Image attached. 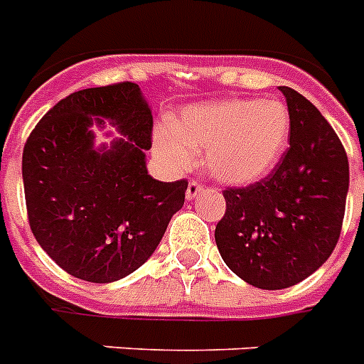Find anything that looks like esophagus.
<instances>
[{
  "label": "esophagus",
  "instance_id": "1",
  "mask_svg": "<svg viewBox=\"0 0 364 364\" xmlns=\"http://www.w3.org/2000/svg\"><path fill=\"white\" fill-rule=\"evenodd\" d=\"M202 191H203V187L200 185V183L191 181V183H188V187H187V200H194V198H196Z\"/></svg>",
  "mask_w": 364,
  "mask_h": 364
}]
</instances>
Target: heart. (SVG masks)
<instances>
[{
  "label": "heart",
  "mask_w": 364,
  "mask_h": 364,
  "mask_svg": "<svg viewBox=\"0 0 364 364\" xmlns=\"http://www.w3.org/2000/svg\"><path fill=\"white\" fill-rule=\"evenodd\" d=\"M291 132L288 106L277 99H226L183 108L170 131L155 132V153L173 172L205 149V168L228 185L264 179L284 155Z\"/></svg>",
  "instance_id": "b5f03b06"
}]
</instances>
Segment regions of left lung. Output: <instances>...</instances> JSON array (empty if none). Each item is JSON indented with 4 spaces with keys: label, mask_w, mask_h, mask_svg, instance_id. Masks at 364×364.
I'll return each instance as SVG.
<instances>
[{
    "label": "left lung",
    "mask_w": 364,
    "mask_h": 364,
    "mask_svg": "<svg viewBox=\"0 0 364 364\" xmlns=\"http://www.w3.org/2000/svg\"><path fill=\"white\" fill-rule=\"evenodd\" d=\"M291 115L289 147L262 181L224 191L215 228L224 264L254 288L282 289L309 279L335 250L350 166L333 127L310 100L280 85Z\"/></svg>",
    "instance_id": "8db88e82"
}]
</instances>
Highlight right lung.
<instances>
[{"label":"right lung","instance_id":"1","mask_svg":"<svg viewBox=\"0 0 364 364\" xmlns=\"http://www.w3.org/2000/svg\"><path fill=\"white\" fill-rule=\"evenodd\" d=\"M120 132L95 146L92 125ZM153 115L132 82L90 87L59 100L29 134L22 179L31 232L43 250L76 279H125L155 252L185 203V179L147 173Z\"/></svg>","mask_w":364,"mask_h":364}]
</instances>
